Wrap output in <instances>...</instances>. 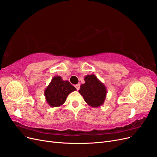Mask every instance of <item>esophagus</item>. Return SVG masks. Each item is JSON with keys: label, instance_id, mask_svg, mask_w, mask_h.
I'll return each instance as SVG.
<instances>
[{"label": "esophagus", "instance_id": "1", "mask_svg": "<svg viewBox=\"0 0 157 157\" xmlns=\"http://www.w3.org/2000/svg\"><path fill=\"white\" fill-rule=\"evenodd\" d=\"M75 86V88H77V90H78L80 89V84H76Z\"/></svg>", "mask_w": 157, "mask_h": 157}]
</instances>
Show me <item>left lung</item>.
Instances as JSON below:
<instances>
[{"label": "left lung", "mask_w": 157, "mask_h": 157, "mask_svg": "<svg viewBox=\"0 0 157 157\" xmlns=\"http://www.w3.org/2000/svg\"><path fill=\"white\" fill-rule=\"evenodd\" d=\"M84 80L85 83L80 85L78 92L88 105L92 107H100L104 103L107 93L105 84L94 75L85 76Z\"/></svg>", "instance_id": "left-lung-1"}]
</instances>
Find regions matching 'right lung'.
<instances>
[{
    "label": "right lung",
    "instance_id": "obj_1",
    "mask_svg": "<svg viewBox=\"0 0 157 157\" xmlns=\"http://www.w3.org/2000/svg\"><path fill=\"white\" fill-rule=\"evenodd\" d=\"M75 90L77 89L68 80H63L60 76H55L44 90L46 101L52 107H60L68 95Z\"/></svg>",
    "mask_w": 157,
    "mask_h": 157
}]
</instances>
